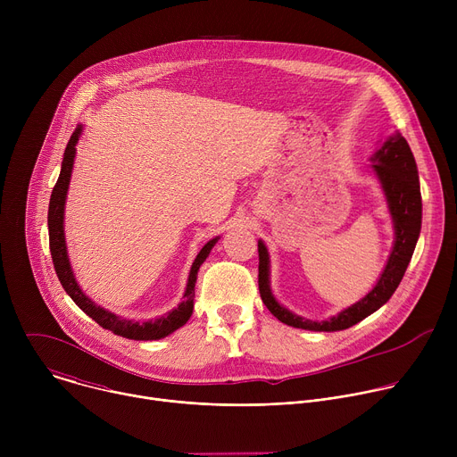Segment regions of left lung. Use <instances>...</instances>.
Here are the masks:
<instances>
[{"mask_svg":"<svg viewBox=\"0 0 457 457\" xmlns=\"http://www.w3.org/2000/svg\"><path fill=\"white\" fill-rule=\"evenodd\" d=\"M374 171L381 182L395 220V247L376 287L358 303L342 311L338 316L325 321H312L293 314L282 307L270 289V254L264 242H258V291L262 302L282 323L307 331H344L353 328L376 309H379L398 289L407 266L412 258L420 231H421V191L414 155L405 137L396 134L390 137L372 157Z\"/></svg>","mask_w":457,"mask_h":457,"instance_id":"8db88e82","label":"left lung"}]
</instances>
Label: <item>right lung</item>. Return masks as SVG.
Masks as SVG:
<instances>
[{
	"label": "right lung",
	"mask_w": 457,
	"mask_h": 457,
	"mask_svg": "<svg viewBox=\"0 0 457 457\" xmlns=\"http://www.w3.org/2000/svg\"><path fill=\"white\" fill-rule=\"evenodd\" d=\"M79 136H81V126H78V129L72 134V137L67 145V150H64L61 173H59V179L55 182L54 189H52L50 204H48V244H50V254H52L55 275H57L62 289L69 293V296L76 302V305H79V309L83 312H87L92 320H96L103 329H108L113 335H119V337H124V338H129V340H159V338H164V337L171 335L173 331H177L179 328H182V325L189 320V316L193 312L195 282H197L199 268L203 266L206 256L210 254L217 238L210 240L201 249L197 258H195V262H193L191 271H189L184 300L179 303V307H175L166 316H161V318H155V320H150V321H134V320H126V318L115 316L113 312H108L103 307H97L87 295H83V291L79 289V286L74 278V273H72V268H71V262H69V256H67L64 233H62L64 199H67L69 182H71L74 157H76V145L79 141Z\"/></svg>",
	"instance_id": "add662e5"
}]
</instances>
